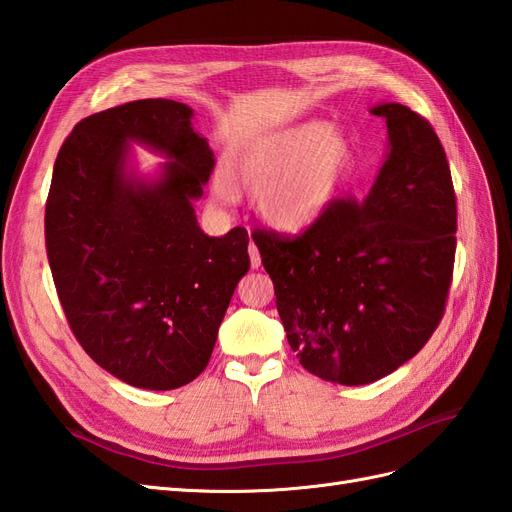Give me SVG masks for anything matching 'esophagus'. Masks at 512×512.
Listing matches in <instances>:
<instances>
[{
  "mask_svg": "<svg viewBox=\"0 0 512 512\" xmlns=\"http://www.w3.org/2000/svg\"><path fill=\"white\" fill-rule=\"evenodd\" d=\"M250 262H252V269L260 267V252L254 243H250Z\"/></svg>",
  "mask_w": 512,
  "mask_h": 512,
  "instance_id": "obj_1",
  "label": "esophagus"
}]
</instances>
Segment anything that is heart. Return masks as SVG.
<instances>
[{
    "label": "heart",
    "mask_w": 512,
    "mask_h": 512,
    "mask_svg": "<svg viewBox=\"0 0 512 512\" xmlns=\"http://www.w3.org/2000/svg\"><path fill=\"white\" fill-rule=\"evenodd\" d=\"M352 164L350 136L324 121H303L247 145L213 179V192L235 200L254 194V207L269 226L303 232L333 205Z\"/></svg>",
    "instance_id": "b5f03b06"
}]
</instances>
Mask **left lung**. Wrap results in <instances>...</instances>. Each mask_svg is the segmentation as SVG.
Returning <instances> with one entry per match:
<instances>
[{
	"label": "left lung",
	"instance_id": "obj_1",
	"mask_svg": "<svg viewBox=\"0 0 512 512\" xmlns=\"http://www.w3.org/2000/svg\"><path fill=\"white\" fill-rule=\"evenodd\" d=\"M371 190L335 200L303 235L256 232L277 314L299 363L322 380L361 386L393 374L442 320L455 262L451 168L429 121L397 102Z\"/></svg>",
	"mask_w": 512,
	"mask_h": 512
}]
</instances>
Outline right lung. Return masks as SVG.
Listing matches in <instances>:
<instances>
[{"instance_id":"1","label":"right lung","mask_w":512,"mask_h":512,"mask_svg":"<svg viewBox=\"0 0 512 512\" xmlns=\"http://www.w3.org/2000/svg\"><path fill=\"white\" fill-rule=\"evenodd\" d=\"M175 100H136L76 123L55 160L44 235L70 329L108 374L170 391L203 374L250 269L245 228L209 237L194 200L213 151ZM167 158L141 176L131 143Z\"/></svg>"}]
</instances>
